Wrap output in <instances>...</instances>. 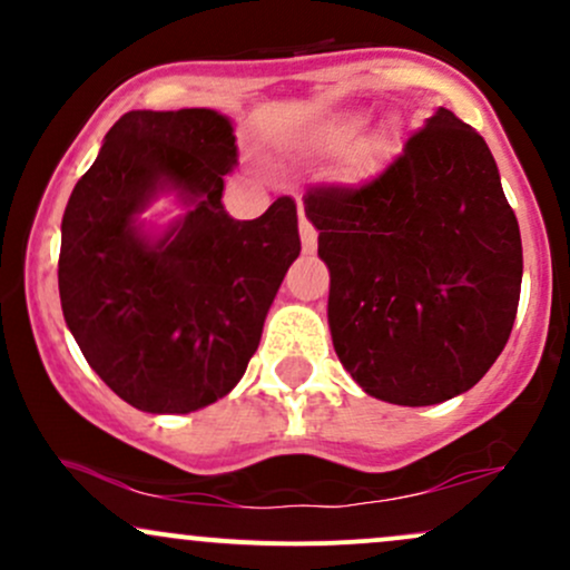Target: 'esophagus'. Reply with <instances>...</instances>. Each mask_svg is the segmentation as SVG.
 <instances>
[{"instance_id": "esophagus-1", "label": "esophagus", "mask_w": 570, "mask_h": 570, "mask_svg": "<svg viewBox=\"0 0 570 570\" xmlns=\"http://www.w3.org/2000/svg\"><path fill=\"white\" fill-rule=\"evenodd\" d=\"M299 238H303V252L313 254L318 248V233L311 222L305 219V212L299 208Z\"/></svg>"}]
</instances>
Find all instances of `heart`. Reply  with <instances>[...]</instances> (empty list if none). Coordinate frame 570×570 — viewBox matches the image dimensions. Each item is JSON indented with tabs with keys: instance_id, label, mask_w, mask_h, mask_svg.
<instances>
[{
	"instance_id": "1",
	"label": "heart",
	"mask_w": 570,
	"mask_h": 570,
	"mask_svg": "<svg viewBox=\"0 0 570 570\" xmlns=\"http://www.w3.org/2000/svg\"><path fill=\"white\" fill-rule=\"evenodd\" d=\"M358 126H362L358 117H337V120L326 122V126L318 128L316 144L324 149V153H337V149H343L345 144L358 134ZM391 149H394V136H391V130L381 128V130H372L367 136H362V139L353 141L348 153H345L343 176L348 181L370 179V176L383 166V160L389 158Z\"/></svg>"
}]
</instances>
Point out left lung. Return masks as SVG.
<instances>
[{
  "mask_svg": "<svg viewBox=\"0 0 570 570\" xmlns=\"http://www.w3.org/2000/svg\"><path fill=\"white\" fill-rule=\"evenodd\" d=\"M305 217L332 345L370 396L426 407L482 381L512 332L522 240L472 126L440 107L367 185L311 189Z\"/></svg>",
  "mask_w": 570,
  "mask_h": 570,
  "instance_id": "left-lung-1",
  "label": "left lung"
}]
</instances>
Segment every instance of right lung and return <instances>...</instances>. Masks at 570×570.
<instances>
[{
	"label": "right lung",
	"mask_w": 570,
	"mask_h": 570,
	"mask_svg": "<svg viewBox=\"0 0 570 570\" xmlns=\"http://www.w3.org/2000/svg\"><path fill=\"white\" fill-rule=\"evenodd\" d=\"M235 163L227 115L136 109L109 128L71 189L58 257L63 318L130 407L185 415L230 394L299 257L292 198L257 219L225 212ZM168 191L186 214L153 234L140 214Z\"/></svg>",
	"instance_id": "obj_1"
}]
</instances>
